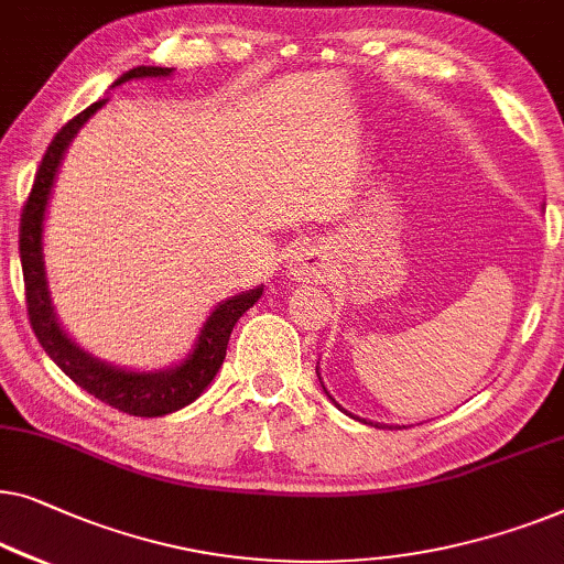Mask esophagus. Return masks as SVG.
I'll return each instance as SVG.
<instances>
[{
	"instance_id": "esophagus-1",
	"label": "esophagus",
	"mask_w": 564,
	"mask_h": 564,
	"mask_svg": "<svg viewBox=\"0 0 564 564\" xmlns=\"http://www.w3.org/2000/svg\"><path fill=\"white\" fill-rule=\"evenodd\" d=\"M322 258L314 250H299L289 260V273L296 281H316L322 275Z\"/></svg>"
}]
</instances>
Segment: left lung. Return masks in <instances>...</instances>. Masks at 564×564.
Masks as SVG:
<instances>
[{
	"instance_id": "left-lung-1",
	"label": "left lung",
	"mask_w": 564,
	"mask_h": 564,
	"mask_svg": "<svg viewBox=\"0 0 564 564\" xmlns=\"http://www.w3.org/2000/svg\"><path fill=\"white\" fill-rule=\"evenodd\" d=\"M316 376H319V370H316ZM319 383H322V378H319ZM324 391H327V388H324ZM327 395H329V393H327ZM329 399H332V395H329ZM332 403H335V406H337L339 411H345L343 406H339V403H337L335 399H332ZM345 414H347V411H345ZM365 424H372V422H365ZM372 426H378V430H386V424H378V422L372 424ZM388 430H391V426H388ZM395 430H401V426H395Z\"/></svg>"
}]
</instances>
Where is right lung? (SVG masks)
I'll use <instances>...</instances> for the list:
<instances>
[{"instance_id":"obj_1","label":"right lung","mask_w":564,"mask_h":564,"mask_svg":"<svg viewBox=\"0 0 564 564\" xmlns=\"http://www.w3.org/2000/svg\"><path fill=\"white\" fill-rule=\"evenodd\" d=\"M171 74L173 68L138 66L117 78L115 86L132 82V78H161ZM105 105L107 99L94 101L91 107H86L82 115H76L74 120L66 122L58 132H55V138L51 140V145H47L41 161V169L35 173L28 202L22 206L20 260L22 275H25L28 314L37 343L43 345L47 358L58 365L76 386H82L86 393H91L94 399H99L101 403H109L112 409H120L122 414L148 419L165 416L188 406V403L199 399L206 388H209L214 376H217L221 368V362H225L232 327L237 319L263 296V285L237 293V296L214 306V312L206 316L199 337H196L194 350L188 352V358L181 360L176 368L153 372L117 368V365H109L82 350V347L63 332L58 316H55L51 291H47L43 258L45 209L53 192L55 173H58L63 155H66V148L70 145V140L76 138V132L82 130V124Z\"/></svg>"}]
</instances>
